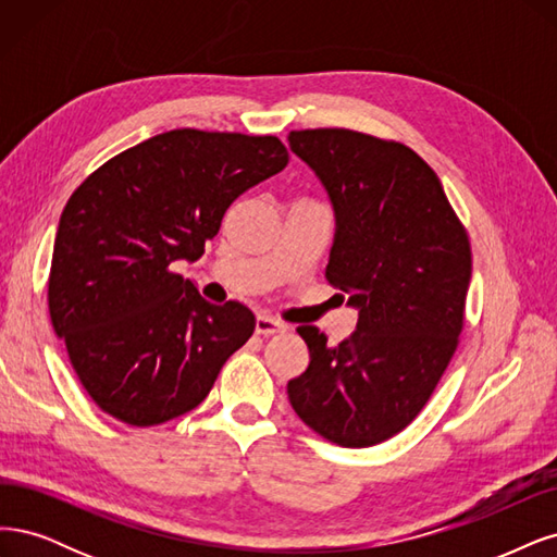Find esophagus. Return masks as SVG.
<instances>
[{
    "label": "esophagus",
    "mask_w": 557,
    "mask_h": 557,
    "mask_svg": "<svg viewBox=\"0 0 557 557\" xmlns=\"http://www.w3.org/2000/svg\"><path fill=\"white\" fill-rule=\"evenodd\" d=\"M257 333L259 335H275V333H284L286 331V324H282L280 319H273V317H265V314H259L257 317Z\"/></svg>",
    "instance_id": "34e87169"
}]
</instances>
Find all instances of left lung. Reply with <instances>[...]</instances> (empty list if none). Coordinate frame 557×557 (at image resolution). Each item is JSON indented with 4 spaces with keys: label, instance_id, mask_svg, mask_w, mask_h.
<instances>
[{
    "label": "left lung",
    "instance_id": "left-lung-1",
    "mask_svg": "<svg viewBox=\"0 0 557 557\" xmlns=\"http://www.w3.org/2000/svg\"><path fill=\"white\" fill-rule=\"evenodd\" d=\"M289 146L331 196L326 280L349 294L358 324L335 347L317 326H298L310 366L286 393L324 440L380 444L419 417L456 354L472 277L468 231L437 173L398 140L302 129Z\"/></svg>",
    "mask_w": 557,
    "mask_h": 557
}]
</instances>
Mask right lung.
I'll list each match as a JSON object with an SVG mask.
<instances>
[{
  "label": "right lung",
  "instance_id": "add662e5",
  "mask_svg": "<svg viewBox=\"0 0 557 557\" xmlns=\"http://www.w3.org/2000/svg\"><path fill=\"white\" fill-rule=\"evenodd\" d=\"M289 164L277 136L173 129L115 154L66 201L48 310L97 407L159 425L201 405L255 333L243 302H208L173 261H196L228 206Z\"/></svg>",
  "mask_w": 557,
  "mask_h": 557
}]
</instances>
